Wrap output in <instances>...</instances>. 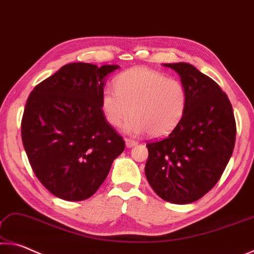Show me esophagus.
Returning a JSON list of instances; mask_svg holds the SVG:
<instances>
[{
	"label": "esophagus",
	"mask_w": 254,
	"mask_h": 254,
	"mask_svg": "<svg viewBox=\"0 0 254 254\" xmlns=\"http://www.w3.org/2000/svg\"><path fill=\"white\" fill-rule=\"evenodd\" d=\"M125 143H126V146H127L128 148H130V147L135 146V145L138 144V143L136 142V140L130 139V138H125Z\"/></svg>",
	"instance_id": "obj_1"
}]
</instances>
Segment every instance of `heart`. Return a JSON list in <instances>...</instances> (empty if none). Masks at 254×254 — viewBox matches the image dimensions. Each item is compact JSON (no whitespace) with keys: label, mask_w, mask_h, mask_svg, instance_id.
<instances>
[{"label":"heart","mask_w":254,"mask_h":254,"mask_svg":"<svg viewBox=\"0 0 254 254\" xmlns=\"http://www.w3.org/2000/svg\"><path fill=\"white\" fill-rule=\"evenodd\" d=\"M115 86L102 91L101 108L114 127H119L131 111L124 127L127 134L169 135L184 117L188 101L185 85L157 70L129 68L116 77Z\"/></svg>","instance_id":"obj_1"}]
</instances>
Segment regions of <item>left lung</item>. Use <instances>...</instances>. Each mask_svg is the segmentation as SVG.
Here are the masks:
<instances>
[{
    "label": "left lung",
    "instance_id": "8db88e82",
    "mask_svg": "<svg viewBox=\"0 0 254 254\" xmlns=\"http://www.w3.org/2000/svg\"><path fill=\"white\" fill-rule=\"evenodd\" d=\"M181 77L188 95L184 117L165 138L147 143L148 184L165 201L185 205L214 188L235 145L234 112L225 92L188 63L164 64Z\"/></svg>",
    "mask_w": 254,
    "mask_h": 254
}]
</instances>
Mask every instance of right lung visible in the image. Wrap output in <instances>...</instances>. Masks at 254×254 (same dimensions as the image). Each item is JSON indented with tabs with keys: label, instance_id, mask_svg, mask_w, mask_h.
<instances>
[{
	"label": "right lung",
	"instance_id": "add662e5",
	"mask_svg": "<svg viewBox=\"0 0 254 254\" xmlns=\"http://www.w3.org/2000/svg\"><path fill=\"white\" fill-rule=\"evenodd\" d=\"M117 68L70 63L29 95L21 122L23 147L36 177L54 196L90 198L125 149L101 108L105 77Z\"/></svg>",
	"mask_w": 254,
	"mask_h": 254
}]
</instances>
